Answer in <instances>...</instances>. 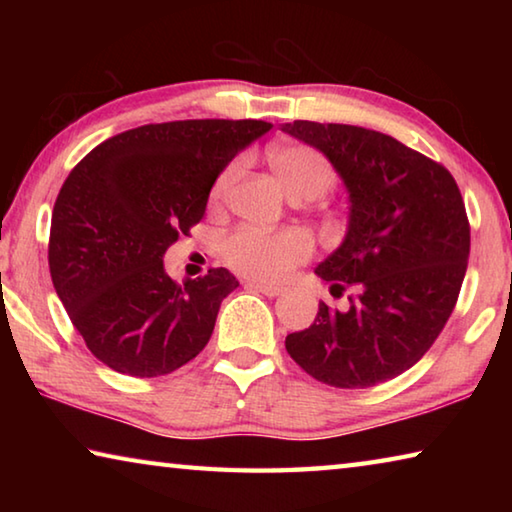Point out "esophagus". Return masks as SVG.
<instances>
[{
    "instance_id": "esophagus-1",
    "label": "esophagus",
    "mask_w": 512,
    "mask_h": 512,
    "mask_svg": "<svg viewBox=\"0 0 512 512\" xmlns=\"http://www.w3.org/2000/svg\"><path fill=\"white\" fill-rule=\"evenodd\" d=\"M244 287H246V289L262 291L264 296H268V298H275V296H280V293L284 291L282 287H277V284H268V282H259V280H246Z\"/></svg>"
}]
</instances>
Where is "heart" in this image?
<instances>
[{"label": "heart", "instance_id": "b5f03b06", "mask_svg": "<svg viewBox=\"0 0 512 512\" xmlns=\"http://www.w3.org/2000/svg\"><path fill=\"white\" fill-rule=\"evenodd\" d=\"M268 167L293 201H316L336 183L332 164L323 153L307 144L275 146L268 153ZM230 176L232 169L216 180L214 198H221ZM311 253H314V241L300 228L280 232L241 228L225 237L221 246V255L232 271L262 282L282 280L293 268L305 264Z\"/></svg>", "mask_w": 512, "mask_h": 512}]
</instances>
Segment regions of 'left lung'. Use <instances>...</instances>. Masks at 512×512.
Masks as SVG:
<instances>
[{"mask_svg":"<svg viewBox=\"0 0 512 512\" xmlns=\"http://www.w3.org/2000/svg\"><path fill=\"white\" fill-rule=\"evenodd\" d=\"M282 131L323 151L348 187V235L316 273L334 296L354 289L348 309L320 302L284 345L327 386L384 384L427 354L456 307L470 257L461 189L443 164L370 128L296 119Z\"/></svg>","mask_w":512,"mask_h":512,"instance_id":"1","label":"left lung"}]
</instances>
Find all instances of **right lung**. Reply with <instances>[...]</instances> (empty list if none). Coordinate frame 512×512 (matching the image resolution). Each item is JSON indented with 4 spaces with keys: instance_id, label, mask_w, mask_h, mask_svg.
Segmentation results:
<instances>
[{
    "instance_id": "add662e5",
    "label": "right lung",
    "mask_w": 512,
    "mask_h": 512,
    "mask_svg": "<svg viewBox=\"0 0 512 512\" xmlns=\"http://www.w3.org/2000/svg\"><path fill=\"white\" fill-rule=\"evenodd\" d=\"M271 131L262 119H183L119 133L85 155L60 187L49 271L88 350L140 379L169 375L210 341L225 268L178 284L162 255L203 219L235 155Z\"/></svg>"
}]
</instances>
